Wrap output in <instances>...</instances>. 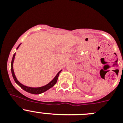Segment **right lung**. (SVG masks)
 Listing matches in <instances>:
<instances>
[{
  "instance_id": "add662e5",
  "label": "right lung",
  "mask_w": 123,
  "mask_h": 123,
  "mask_svg": "<svg viewBox=\"0 0 123 123\" xmlns=\"http://www.w3.org/2000/svg\"><path fill=\"white\" fill-rule=\"evenodd\" d=\"M20 45H21V44L18 45V47L17 48V49H18L19 48V47L20 46ZM15 54H16L15 53L13 56L12 62H11V71H12V74L13 78L15 82H16V83H17V84H18V85L21 88V89H23L24 91H26L27 92H29V93H31V94H40L43 93V92H45V91H47V90L49 89H50L51 87H52L54 86L55 84L56 83V81H57V80H58V76H59V74L62 71V70L60 71L58 73L56 74V75L55 76V78L52 79V81H51L49 83H48L47 84H46V85L44 86L39 87H31L26 86H25L23 85V84H22L21 83H20V82L18 81V79H17V78H16V76H15V73H14V70H13V62H14V60H15Z\"/></svg>"
}]
</instances>
